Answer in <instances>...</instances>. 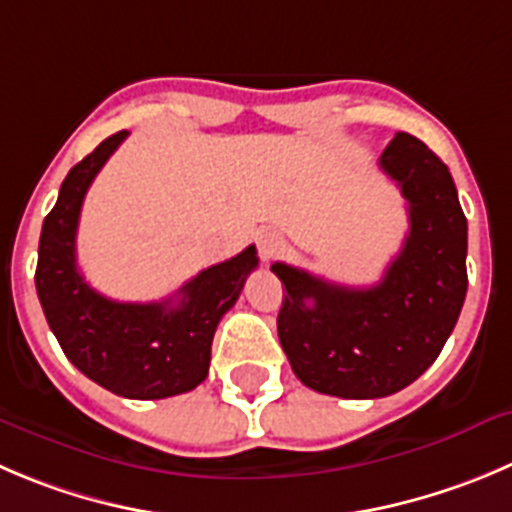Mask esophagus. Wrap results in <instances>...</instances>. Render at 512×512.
Wrapping results in <instances>:
<instances>
[{
    "instance_id": "obj_1",
    "label": "esophagus",
    "mask_w": 512,
    "mask_h": 512,
    "mask_svg": "<svg viewBox=\"0 0 512 512\" xmlns=\"http://www.w3.org/2000/svg\"><path fill=\"white\" fill-rule=\"evenodd\" d=\"M281 248H284V238H281L279 233H276V231H261L259 233L261 259H264V261L274 259L276 253H281Z\"/></svg>"
}]
</instances>
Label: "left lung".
I'll return each instance as SVG.
<instances>
[{
  "label": "left lung",
  "mask_w": 512,
  "mask_h": 512,
  "mask_svg": "<svg viewBox=\"0 0 512 512\" xmlns=\"http://www.w3.org/2000/svg\"><path fill=\"white\" fill-rule=\"evenodd\" d=\"M379 168L410 213V233L379 284L357 289L271 266L286 289L276 326L291 369L332 397L377 399L415 382L440 357L467 294V218L447 165L397 133Z\"/></svg>",
  "instance_id": "obj_1"
}]
</instances>
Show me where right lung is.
Listing matches in <instances>:
<instances>
[{
  "instance_id": "add662e5",
  "label": "right lung",
  "mask_w": 512,
  "mask_h": 512,
  "mask_svg": "<svg viewBox=\"0 0 512 512\" xmlns=\"http://www.w3.org/2000/svg\"><path fill=\"white\" fill-rule=\"evenodd\" d=\"M125 138L128 130L102 140L62 180L42 223L34 284L52 334L85 377L120 397L163 399L191 392L208 377L218 321L236 304L259 256L248 246L163 301L125 304L97 294L77 269V223L87 188Z\"/></svg>"
}]
</instances>
